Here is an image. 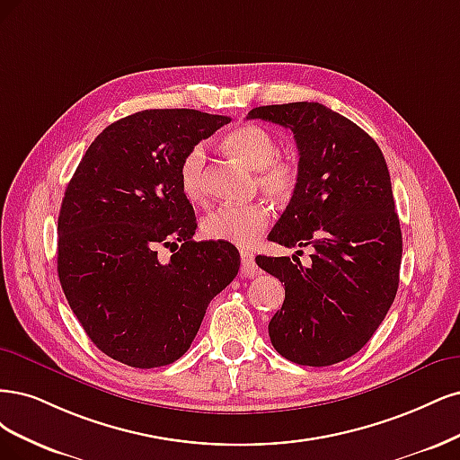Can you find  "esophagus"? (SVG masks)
I'll return each mask as SVG.
<instances>
[{"mask_svg":"<svg viewBox=\"0 0 460 460\" xmlns=\"http://www.w3.org/2000/svg\"><path fill=\"white\" fill-rule=\"evenodd\" d=\"M241 273H243V277H254V275H258L254 256H252L250 252H244V250L241 252Z\"/></svg>","mask_w":460,"mask_h":460,"instance_id":"obj_1","label":"esophagus"}]
</instances>
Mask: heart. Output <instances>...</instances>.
Returning <instances> with one entry per match:
<instances>
[{
	"instance_id": "heart-1",
	"label": "heart",
	"mask_w": 460,
	"mask_h": 460,
	"mask_svg": "<svg viewBox=\"0 0 460 460\" xmlns=\"http://www.w3.org/2000/svg\"><path fill=\"white\" fill-rule=\"evenodd\" d=\"M231 156L250 170H258V187L279 202L294 197L300 185V168L290 158L279 156V139L270 129L258 124H243L231 129L224 139ZM206 149L195 145L180 162V187L190 202H200L206 197ZM271 221L270 206L263 202L226 204L202 219V233L212 241L229 243L234 246H252L258 236L268 229Z\"/></svg>"
}]
</instances>
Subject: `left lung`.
<instances>
[{
  "label": "left lung",
  "mask_w": 460,
  "mask_h": 460,
  "mask_svg": "<svg viewBox=\"0 0 460 460\" xmlns=\"http://www.w3.org/2000/svg\"><path fill=\"white\" fill-rule=\"evenodd\" d=\"M246 118L294 133L300 185L270 239L314 248L309 265L256 258L285 283L271 344L298 365L340 363L375 334L399 285L403 241L386 160L367 131L321 102L256 107Z\"/></svg>",
  "instance_id": "8db88e82"
}]
</instances>
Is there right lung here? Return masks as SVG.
Returning a JSON list of instances; mask_svg holds the SVG:
<instances>
[{"label": "right lung", "mask_w": 460, "mask_h": 460, "mask_svg": "<svg viewBox=\"0 0 460 460\" xmlns=\"http://www.w3.org/2000/svg\"><path fill=\"white\" fill-rule=\"evenodd\" d=\"M229 116L151 109L102 129L58 212L57 271L85 334L109 358L164 367L190 348L206 307L239 273L229 243L192 241L197 217L180 187L185 153ZM173 247L170 261L157 258Z\"/></svg>", "instance_id": "obj_1"}]
</instances>
